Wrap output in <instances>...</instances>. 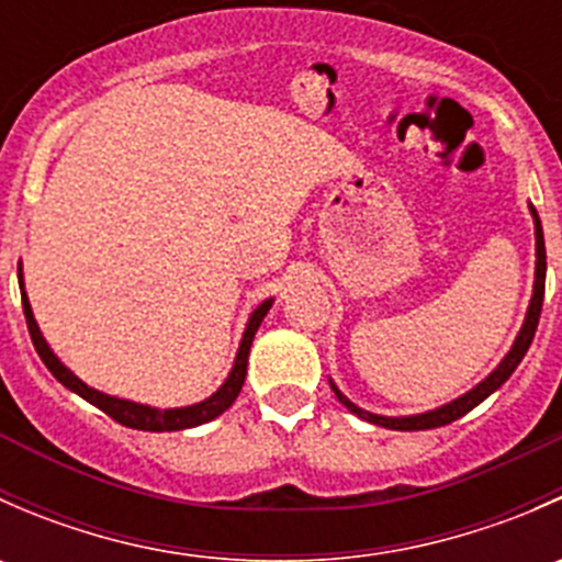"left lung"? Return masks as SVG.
<instances>
[{"instance_id": "8db88e82", "label": "left lung", "mask_w": 562, "mask_h": 562, "mask_svg": "<svg viewBox=\"0 0 562 562\" xmlns=\"http://www.w3.org/2000/svg\"><path fill=\"white\" fill-rule=\"evenodd\" d=\"M530 214H532V225H536V282H532V296H530V304H527L522 328H519V334H517V339H514L512 350H508V353L501 359V364H497L495 370H492L490 375L484 378V381L475 383V386L470 391H464L462 396H457V400H451V402H446V405L435 407V411L416 413V416H378V413H370V411H364V407L353 405V402H350L348 396L342 394V391L334 386V381H328V383H331V391L337 394V400L342 402V405L348 407L350 413H356V416L364 418V422L378 424V427L400 429V432L446 427V424L457 422V418H462L464 413L473 411L475 405H481L486 396L495 394V391L501 389L503 383L508 381V378H512V372L517 370L519 361L525 359V353H527V348H530L532 337H536L538 317H541V304H543V282H547V247H543L541 220H538V212L532 209V203H530Z\"/></svg>"}]
</instances>
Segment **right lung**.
I'll use <instances>...</instances> for the list:
<instances>
[{
    "instance_id": "right-lung-1",
    "label": "right lung",
    "mask_w": 562,
    "mask_h": 562,
    "mask_svg": "<svg viewBox=\"0 0 562 562\" xmlns=\"http://www.w3.org/2000/svg\"><path fill=\"white\" fill-rule=\"evenodd\" d=\"M19 285H21V302H24V315H26V326H30V334H32V342H35V350L40 353V359H43V364L48 367L50 372H54L56 381H59L61 386L76 391L78 396H83L89 405L100 407V411L108 413V416H111L113 422L122 424V427L144 429V432H176V429L201 427V424H206V422H212V418L223 416V413L228 411V407L236 402V396H239L241 386H245L247 359H249V348H252L255 331H258L266 313H269L271 304H274V299H266V302H260L258 307L252 310V315H249V321H247L245 334H241L239 350H236L234 367H231V372H228V378H225L223 386L214 391L212 396H206L203 402H195V405L166 407V411H162V407L140 405V402L122 400V396H111V394H105V391L87 386L81 378L72 375V372L67 370L65 364H61L59 356H56L54 350L48 348L43 331H40L35 313H32L30 296H26V291H24V277H21V269H19Z\"/></svg>"
}]
</instances>
